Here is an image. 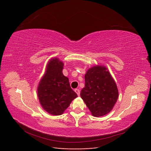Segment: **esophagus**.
I'll use <instances>...</instances> for the list:
<instances>
[{
  "label": "esophagus",
  "mask_w": 151,
  "mask_h": 151,
  "mask_svg": "<svg viewBox=\"0 0 151 151\" xmlns=\"http://www.w3.org/2000/svg\"><path fill=\"white\" fill-rule=\"evenodd\" d=\"M74 91H75V92L77 93V95H78V96L80 95V90L79 89H76Z\"/></svg>",
  "instance_id": "esophagus-1"
}]
</instances>
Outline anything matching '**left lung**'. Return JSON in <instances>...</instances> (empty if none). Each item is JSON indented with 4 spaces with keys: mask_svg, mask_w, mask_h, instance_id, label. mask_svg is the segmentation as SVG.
<instances>
[{
    "mask_svg": "<svg viewBox=\"0 0 151 151\" xmlns=\"http://www.w3.org/2000/svg\"><path fill=\"white\" fill-rule=\"evenodd\" d=\"M81 96L94 116H104L111 110L117 101L118 91L106 68L97 65L87 71Z\"/></svg>",
    "mask_w": 151,
    "mask_h": 151,
    "instance_id": "obj_1",
    "label": "left lung"
}]
</instances>
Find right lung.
<instances>
[{
    "mask_svg": "<svg viewBox=\"0 0 151 151\" xmlns=\"http://www.w3.org/2000/svg\"><path fill=\"white\" fill-rule=\"evenodd\" d=\"M63 63L58 58L49 62L46 73L38 88V96L43 108L53 115H60L77 94L70 88L69 81L63 75Z\"/></svg>",
    "mask_w": 151,
    "mask_h": 151,
    "instance_id": "right-lung-1",
    "label": "right lung"
}]
</instances>
